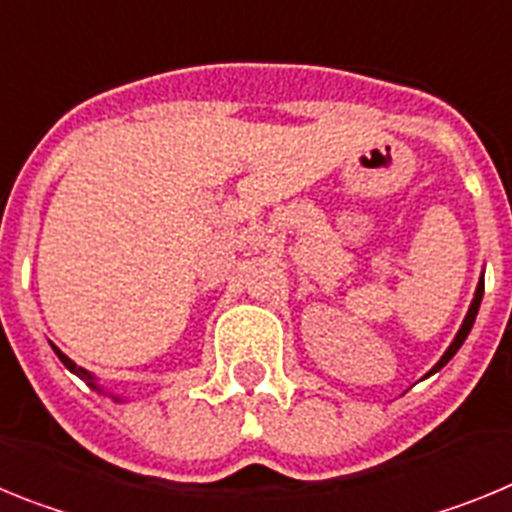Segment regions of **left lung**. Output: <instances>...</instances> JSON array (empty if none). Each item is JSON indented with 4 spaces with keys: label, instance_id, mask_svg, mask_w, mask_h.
<instances>
[{
    "label": "left lung",
    "instance_id": "1",
    "mask_svg": "<svg viewBox=\"0 0 512 512\" xmlns=\"http://www.w3.org/2000/svg\"><path fill=\"white\" fill-rule=\"evenodd\" d=\"M482 295H485V282H482V279H479L477 292H474V300H472V305H469L467 318H464V323H461V328H459V333H456L454 343H451V346L446 348V354H443V356H441V361H438V364L433 366V369H431V374H433V372H438V369H441V366L449 364L451 356H454L456 351H459V348H461V343L467 341L469 330H472V325H474V318H477V310H479V302H482Z\"/></svg>",
    "mask_w": 512,
    "mask_h": 512
}]
</instances>
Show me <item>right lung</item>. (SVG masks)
Returning a JSON list of instances; mask_svg holds the SVG:
<instances>
[{
  "label": "right lung",
  "mask_w": 512,
  "mask_h": 512,
  "mask_svg": "<svg viewBox=\"0 0 512 512\" xmlns=\"http://www.w3.org/2000/svg\"><path fill=\"white\" fill-rule=\"evenodd\" d=\"M53 351H56V354H58V359H61V361H63V366H66V369H71V372H74V374H76V377H81V379H87V382H89V384H92V387H94V377H92V374H89V372H87V369H81V366H76V364H74V361H71V359H69V356H66V354H61V351H58V348H56V346H53Z\"/></svg>",
  "instance_id": "right-lung-1"
}]
</instances>
